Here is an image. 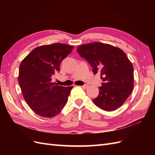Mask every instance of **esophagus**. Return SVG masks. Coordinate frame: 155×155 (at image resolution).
Wrapping results in <instances>:
<instances>
[{
  "instance_id": "1",
  "label": "esophagus",
  "mask_w": 155,
  "mask_h": 155,
  "mask_svg": "<svg viewBox=\"0 0 155 155\" xmlns=\"http://www.w3.org/2000/svg\"><path fill=\"white\" fill-rule=\"evenodd\" d=\"M82 87H83V88H84V89H86V88H88V85L87 84H84L83 86H82Z\"/></svg>"
}]
</instances>
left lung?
<instances>
[{
    "label": "left lung",
    "instance_id": "left-lung-1",
    "mask_svg": "<svg viewBox=\"0 0 155 155\" xmlns=\"http://www.w3.org/2000/svg\"><path fill=\"white\" fill-rule=\"evenodd\" d=\"M77 52L104 81L98 87V96L93 100L94 104L105 111L122 106L134 85L133 66L126 54L119 48L98 42L78 46Z\"/></svg>",
    "mask_w": 155,
    "mask_h": 155
}]
</instances>
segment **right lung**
I'll list each match as a JSON object with an SVG mask.
<instances>
[{"mask_svg":"<svg viewBox=\"0 0 155 155\" xmlns=\"http://www.w3.org/2000/svg\"><path fill=\"white\" fill-rule=\"evenodd\" d=\"M72 48L63 43L42 45L33 49L20 64L18 81L23 97L39 116L53 117L67 103L72 87L58 86L51 81Z\"/></svg>","mask_w":155,"mask_h":155,"instance_id":"1","label":"right lung"}]
</instances>
